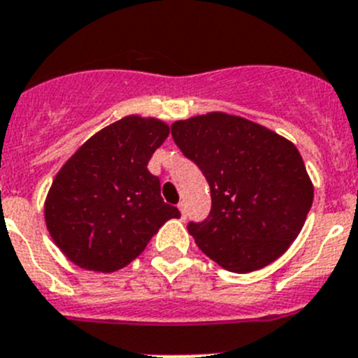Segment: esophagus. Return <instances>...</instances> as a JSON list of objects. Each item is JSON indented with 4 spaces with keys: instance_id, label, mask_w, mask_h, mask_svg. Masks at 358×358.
Instances as JSON below:
<instances>
[{
    "instance_id": "obj_1",
    "label": "esophagus",
    "mask_w": 358,
    "mask_h": 358,
    "mask_svg": "<svg viewBox=\"0 0 358 358\" xmlns=\"http://www.w3.org/2000/svg\"><path fill=\"white\" fill-rule=\"evenodd\" d=\"M178 209H180V214H182V220H185V216H187V209H185V203H183V201H180L178 203Z\"/></svg>"
}]
</instances>
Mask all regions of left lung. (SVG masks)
Wrapping results in <instances>:
<instances>
[{
    "instance_id": "8db88e82",
    "label": "left lung",
    "mask_w": 358,
    "mask_h": 358,
    "mask_svg": "<svg viewBox=\"0 0 358 358\" xmlns=\"http://www.w3.org/2000/svg\"><path fill=\"white\" fill-rule=\"evenodd\" d=\"M171 135L209 182V216L187 225L201 252L236 273L278 259L299 236L313 201L297 148L265 126L220 111L178 120Z\"/></svg>"
}]
</instances>
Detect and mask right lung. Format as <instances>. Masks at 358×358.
Masks as SVG:
<instances>
[{
    "mask_svg": "<svg viewBox=\"0 0 358 358\" xmlns=\"http://www.w3.org/2000/svg\"><path fill=\"white\" fill-rule=\"evenodd\" d=\"M167 135L166 122L129 115L95 133L61 167L45 201L46 229L77 266L122 268L167 220L180 217L148 171Z\"/></svg>",
    "mask_w": 358,
    "mask_h": 358,
    "instance_id": "add662e5",
    "label": "right lung"
}]
</instances>
